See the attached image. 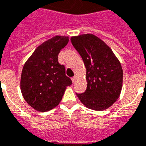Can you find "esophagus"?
<instances>
[{
	"label": "esophagus",
	"mask_w": 146,
	"mask_h": 146,
	"mask_svg": "<svg viewBox=\"0 0 146 146\" xmlns=\"http://www.w3.org/2000/svg\"><path fill=\"white\" fill-rule=\"evenodd\" d=\"M76 79H77L76 76H74L73 77H72V82H73V83H75L76 81Z\"/></svg>",
	"instance_id": "34e87169"
}]
</instances>
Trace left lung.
<instances>
[{
	"label": "left lung",
	"mask_w": 146,
	"mask_h": 146,
	"mask_svg": "<svg viewBox=\"0 0 146 146\" xmlns=\"http://www.w3.org/2000/svg\"><path fill=\"white\" fill-rule=\"evenodd\" d=\"M70 40L86 68V90L76 96L88 108L95 111L108 108L119 98L122 89L120 61L112 50L92 34L73 36Z\"/></svg>",
	"instance_id": "1"
}]
</instances>
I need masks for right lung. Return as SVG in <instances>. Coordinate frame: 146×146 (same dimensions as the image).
I'll return each mask as SVG.
<instances>
[{"label": "right lung", "instance_id": "right-lung-1", "mask_svg": "<svg viewBox=\"0 0 146 146\" xmlns=\"http://www.w3.org/2000/svg\"><path fill=\"white\" fill-rule=\"evenodd\" d=\"M69 42L57 35L35 49L24 65L20 88L26 102L36 111H48L57 106L72 81L59 64L58 54Z\"/></svg>", "mask_w": 146, "mask_h": 146}]
</instances>
